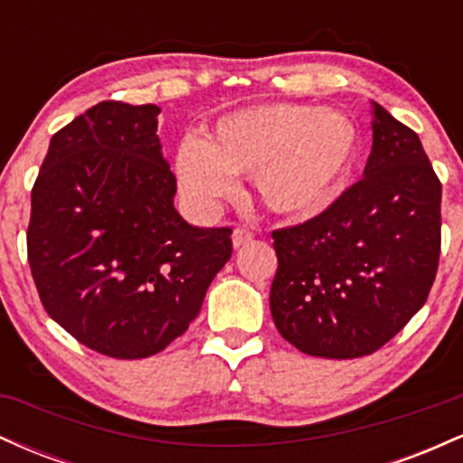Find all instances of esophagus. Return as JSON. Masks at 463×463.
<instances>
[{
  "label": "esophagus",
  "mask_w": 463,
  "mask_h": 463,
  "mask_svg": "<svg viewBox=\"0 0 463 463\" xmlns=\"http://www.w3.org/2000/svg\"><path fill=\"white\" fill-rule=\"evenodd\" d=\"M252 232L246 231V228H235L232 231V248H243L252 241Z\"/></svg>",
  "instance_id": "34e87169"
}]
</instances>
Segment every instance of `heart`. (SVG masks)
I'll return each mask as SVG.
<instances>
[{"label": "heart", "instance_id": "obj_1", "mask_svg": "<svg viewBox=\"0 0 463 463\" xmlns=\"http://www.w3.org/2000/svg\"><path fill=\"white\" fill-rule=\"evenodd\" d=\"M357 152V126L339 110L254 104L222 115L202 143H180L174 169L180 189L200 206L231 194V174H252L268 213L311 220L339 198Z\"/></svg>", "mask_w": 463, "mask_h": 463}]
</instances>
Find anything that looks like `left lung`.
I'll return each mask as SVG.
<instances>
[{"label": "left lung", "instance_id": "left-lung-1", "mask_svg": "<svg viewBox=\"0 0 463 463\" xmlns=\"http://www.w3.org/2000/svg\"><path fill=\"white\" fill-rule=\"evenodd\" d=\"M439 202L442 184L416 132L372 102V152L359 183L313 220L272 232L279 333L324 359L364 357L390 342L431 291Z\"/></svg>", "mask_w": 463, "mask_h": 463}]
</instances>
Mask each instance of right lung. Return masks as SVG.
<instances>
[{"label":"right lung","mask_w":463,"mask_h":463,"mask_svg":"<svg viewBox=\"0 0 463 463\" xmlns=\"http://www.w3.org/2000/svg\"><path fill=\"white\" fill-rule=\"evenodd\" d=\"M154 104L99 102L58 130L32 189L28 261L41 302L87 348L143 359L180 337L232 254L231 228L174 206Z\"/></svg>","instance_id":"right-lung-1"}]
</instances>
